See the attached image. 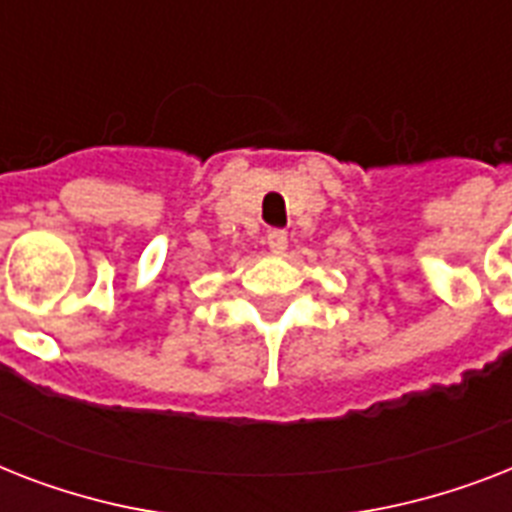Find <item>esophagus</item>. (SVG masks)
I'll list each match as a JSON object with an SVG mask.
<instances>
[{"label": "esophagus", "instance_id": "34e87169", "mask_svg": "<svg viewBox=\"0 0 512 512\" xmlns=\"http://www.w3.org/2000/svg\"><path fill=\"white\" fill-rule=\"evenodd\" d=\"M268 247H271L273 255H284V249H287V231L284 228H271L268 231Z\"/></svg>", "mask_w": 512, "mask_h": 512}]
</instances>
